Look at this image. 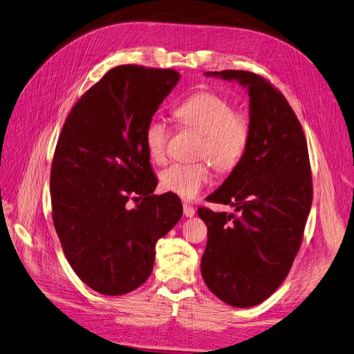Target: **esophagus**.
Wrapping results in <instances>:
<instances>
[{"mask_svg":"<svg viewBox=\"0 0 354 354\" xmlns=\"http://www.w3.org/2000/svg\"><path fill=\"white\" fill-rule=\"evenodd\" d=\"M194 214H196L194 206H192L189 203H184V215L188 216V218H192Z\"/></svg>","mask_w":354,"mask_h":354,"instance_id":"34e87169","label":"esophagus"}]
</instances>
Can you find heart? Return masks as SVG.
Here are the masks:
<instances>
[{
  "instance_id": "b5f03b06",
  "label": "heart",
  "mask_w": 354,
  "mask_h": 354,
  "mask_svg": "<svg viewBox=\"0 0 354 354\" xmlns=\"http://www.w3.org/2000/svg\"><path fill=\"white\" fill-rule=\"evenodd\" d=\"M180 125L202 136L197 157L209 160L218 171H230L245 156L251 139V121L236 112L227 98L215 93L188 97L176 109ZM170 129L165 120L153 116L145 127V147L153 162H165ZM211 180L207 162L170 165L160 174V187L185 201H193Z\"/></svg>"
}]
</instances>
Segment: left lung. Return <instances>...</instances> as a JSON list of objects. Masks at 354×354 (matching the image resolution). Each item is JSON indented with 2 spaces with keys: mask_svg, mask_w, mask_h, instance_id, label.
I'll return each mask as SVG.
<instances>
[{
  "mask_svg": "<svg viewBox=\"0 0 354 354\" xmlns=\"http://www.w3.org/2000/svg\"><path fill=\"white\" fill-rule=\"evenodd\" d=\"M205 75L248 89L251 139L239 165L206 197L236 214L197 211L207 225L201 270L223 302L250 308L281 286L301 247L313 202L310 157L293 109L266 79L242 70Z\"/></svg>",
  "mask_w": 354,
  "mask_h": 354,
  "instance_id": "left-lung-1",
  "label": "left lung"
}]
</instances>
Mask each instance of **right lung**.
Masks as SVG:
<instances>
[{"instance_id": "add662e5", "label": "right lung", "mask_w": 354, "mask_h": 354, "mask_svg": "<svg viewBox=\"0 0 354 354\" xmlns=\"http://www.w3.org/2000/svg\"><path fill=\"white\" fill-rule=\"evenodd\" d=\"M170 68L120 66L91 86L62 127L50 170L52 218L76 275L121 296L151 275L156 243L183 216L180 201L153 196L145 127L179 80ZM142 202L131 210L129 198Z\"/></svg>"}]
</instances>
